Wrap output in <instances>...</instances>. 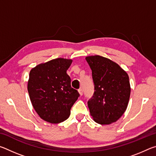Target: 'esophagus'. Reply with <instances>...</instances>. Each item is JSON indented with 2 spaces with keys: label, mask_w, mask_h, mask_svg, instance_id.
<instances>
[{
  "label": "esophagus",
  "mask_w": 156,
  "mask_h": 156,
  "mask_svg": "<svg viewBox=\"0 0 156 156\" xmlns=\"http://www.w3.org/2000/svg\"><path fill=\"white\" fill-rule=\"evenodd\" d=\"M78 92H79V94H80V96H83V89H82L81 88L79 89H78Z\"/></svg>",
  "instance_id": "34e87169"
}]
</instances>
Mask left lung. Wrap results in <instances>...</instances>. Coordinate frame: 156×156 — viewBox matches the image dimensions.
Here are the masks:
<instances>
[{
    "mask_svg": "<svg viewBox=\"0 0 156 156\" xmlns=\"http://www.w3.org/2000/svg\"><path fill=\"white\" fill-rule=\"evenodd\" d=\"M92 72L93 96L88 100L90 114L100 125L115 122L126 109L131 94L129 76L117 63L100 56L86 57Z\"/></svg>",
    "mask_w": 156,
    "mask_h": 156,
    "instance_id": "1",
    "label": "left lung"
}]
</instances>
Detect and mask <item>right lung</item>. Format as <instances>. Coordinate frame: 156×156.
Returning a JSON list of instances; mask_svg holds the SVG:
<instances>
[{
  "mask_svg": "<svg viewBox=\"0 0 156 156\" xmlns=\"http://www.w3.org/2000/svg\"><path fill=\"white\" fill-rule=\"evenodd\" d=\"M72 60L58 58L31 69L27 90L34 109L42 119L57 124L69 117L80 94L71 86L67 73Z\"/></svg>",
  "mask_w": 156,
  "mask_h": 156,
  "instance_id": "right-lung-1",
  "label": "right lung"
}]
</instances>
